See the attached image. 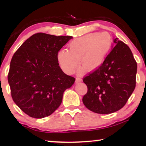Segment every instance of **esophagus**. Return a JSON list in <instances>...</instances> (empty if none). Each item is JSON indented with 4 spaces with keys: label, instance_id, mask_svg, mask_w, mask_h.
I'll use <instances>...</instances> for the list:
<instances>
[{
    "label": "esophagus",
    "instance_id": "esophagus-1",
    "mask_svg": "<svg viewBox=\"0 0 146 146\" xmlns=\"http://www.w3.org/2000/svg\"><path fill=\"white\" fill-rule=\"evenodd\" d=\"M82 80L81 78H77L76 79V82H82Z\"/></svg>",
    "mask_w": 146,
    "mask_h": 146
}]
</instances>
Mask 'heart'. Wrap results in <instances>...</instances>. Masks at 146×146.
<instances>
[{"label": "heart", "mask_w": 146, "mask_h": 146, "mask_svg": "<svg viewBox=\"0 0 146 146\" xmlns=\"http://www.w3.org/2000/svg\"><path fill=\"white\" fill-rule=\"evenodd\" d=\"M111 38L107 33H94L74 40L69 44V50H61L58 60L61 68L72 74L78 68L80 60L82 67L92 71L101 66L111 45Z\"/></svg>", "instance_id": "heart-1"}]
</instances>
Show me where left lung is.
Here are the masks:
<instances>
[{"label": "left lung", "mask_w": 146, "mask_h": 146, "mask_svg": "<svg viewBox=\"0 0 146 146\" xmlns=\"http://www.w3.org/2000/svg\"><path fill=\"white\" fill-rule=\"evenodd\" d=\"M97 69L83 78L88 92L82 101L93 112L108 114L124 106L136 84L137 63L128 46L117 38Z\"/></svg>", "instance_id": "1"}]
</instances>
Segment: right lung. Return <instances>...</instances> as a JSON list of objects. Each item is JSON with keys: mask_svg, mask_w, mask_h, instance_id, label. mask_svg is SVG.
Listing matches in <instances>:
<instances>
[{"mask_svg": "<svg viewBox=\"0 0 146 146\" xmlns=\"http://www.w3.org/2000/svg\"><path fill=\"white\" fill-rule=\"evenodd\" d=\"M73 38L38 33L28 38L14 54L8 74L13 101L35 118L51 115L62 101L63 93L75 78L59 66L58 53Z\"/></svg>", "mask_w": 146, "mask_h": 146, "instance_id": "add662e5", "label": "right lung"}]
</instances>
